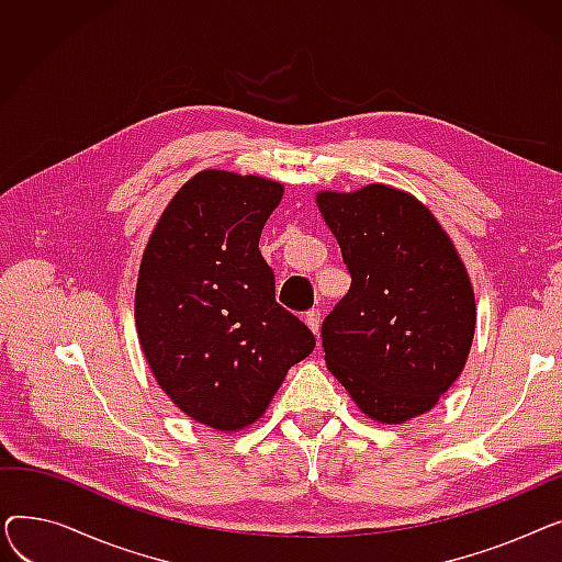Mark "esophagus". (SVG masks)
<instances>
[{"instance_id":"34e87169","label":"esophagus","mask_w":562,"mask_h":562,"mask_svg":"<svg viewBox=\"0 0 562 562\" xmlns=\"http://www.w3.org/2000/svg\"><path fill=\"white\" fill-rule=\"evenodd\" d=\"M305 323H307L310 330H312L314 335H318V328H321V312H318V310H310V312L305 314Z\"/></svg>"}]
</instances>
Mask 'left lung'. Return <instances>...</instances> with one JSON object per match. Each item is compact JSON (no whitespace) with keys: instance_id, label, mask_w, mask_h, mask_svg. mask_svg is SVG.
I'll return each mask as SVG.
<instances>
[{"instance_id":"obj_1","label":"left lung","mask_w":562,"mask_h":562,"mask_svg":"<svg viewBox=\"0 0 562 562\" xmlns=\"http://www.w3.org/2000/svg\"><path fill=\"white\" fill-rule=\"evenodd\" d=\"M316 200L350 273L321 326L326 364L371 419L419 417L453 385L474 339L464 263L409 193L371 184Z\"/></svg>"}]
</instances>
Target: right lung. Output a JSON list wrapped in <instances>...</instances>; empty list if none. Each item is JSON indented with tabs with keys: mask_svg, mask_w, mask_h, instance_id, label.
<instances>
[{
	"mask_svg": "<svg viewBox=\"0 0 562 562\" xmlns=\"http://www.w3.org/2000/svg\"><path fill=\"white\" fill-rule=\"evenodd\" d=\"M282 200L263 177L202 170L177 191L143 252L136 330L161 390L216 430L257 422L316 339L276 301L261 229Z\"/></svg>",
	"mask_w": 562,
	"mask_h": 562,
	"instance_id": "obj_1",
	"label": "right lung"
}]
</instances>
